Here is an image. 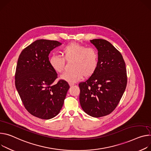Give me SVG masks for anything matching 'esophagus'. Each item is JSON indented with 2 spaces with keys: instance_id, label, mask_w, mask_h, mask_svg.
<instances>
[{
  "instance_id": "34e87169",
  "label": "esophagus",
  "mask_w": 151,
  "mask_h": 151,
  "mask_svg": "<svg viewBox=\"0 0 151 151\" xmlns=\"http://www.w3.org/2000/svg\"><path fill=\"white\" fill-rule=\"evenodd\" d=\"M74 85H75L74 83H69V86H70V87H72V86H73Z\"/></svg>"
}]
</instances>
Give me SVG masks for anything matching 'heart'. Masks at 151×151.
<instances>
[{"instance_id": "obj_1", "label": "heart", "mask_w": 151, "mask_h": 151, "mask_svg": "<svg viewBox=\"0 0 151 151\" xmlns=\"http://www.w3.org/2000/svg\"><path fill=\"white\" fill-rule=\"evenodd\" d=\"M62 57L52 55L49 58V64L58 73L64 71L66 61H72V71L61 76V79L69 83H75L83 76H91L97 70L99 56L97 50L93 47H86L78 43H70L61 50Z\"/></svg>"}]
</instances>
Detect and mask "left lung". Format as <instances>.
Wrapping results in <instances>:
<instances>
[{"instance_id": "left-lung-1", "label": "left lung", "mask_w": 151, "mask_h": 151, "mask_svg": "<svg viewBox=\"0 0 151 151\" xmlns=\"http://www.w3.org/2000/svg\"><path fill=\"white\" fill-rule=\"evenodd\" d=\"M90 42L98 49L97 70L88 80L79 84V102L85 113L101 117L113 112L119 103L127 84V69L122 54L103 39Z\"/></svg>"}]
</instances>
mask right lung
Masks as SVG:
<instances>
[{
  "instance_id": "obj_1",
  "label": "right lung",
  "mask_w": 151,
  "mask_h": 151,
  "mask_svg": "<svg viewBox=\"0 0 151 151\" xmlns=\"http://www.w3.org/2000/svg\"><path fill=\"white\" fill-rule=\"evenodd\" d=\"M62 44L37 40L21 52L15 74V85L30 114L42 119L55 117L61 109L69 85L64 80L53 84L57 73L49 64L51 50Z\"/></svg>"
}]
</instances>
